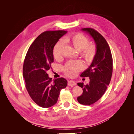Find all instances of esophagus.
Here are the masks:
<instances>
[{
  "label": "esophagus",
  "instance_id": "esophagus-1",
  "mask_svg": "<svg viewBox=\"0 0 134 134\" xmlns=\"http://www.w3.org/2000/svg\"><path fill=\"white\" fill-rule=\"evenodd\" d=\"M76 83L73 80H69L68 82V85L69 86H76Z\"/></svg>",
  "mask_w": 134,
  "mask_h": 134
}]
</instances>
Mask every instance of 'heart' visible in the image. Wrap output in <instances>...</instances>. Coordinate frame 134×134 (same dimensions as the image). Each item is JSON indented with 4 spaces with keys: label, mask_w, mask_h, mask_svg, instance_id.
Wrapping results in <instances>:
<instances>
[{
    "label": "heart",
    "mask_w": 134,
    "mask_h": 134,
    "mask_svg": "<svg viewBox=\"0 0 134 134\" xmlns=\"http://www.w3.org/2000/svg\"><path fill=\"white\" fill-rule=\"evenodd\" d=\"M64 42L69 43L76 50L80 52V55L88 62H92L96 55L97 48L94 44H88L87 37L81 34H76L67 36L60 40L54 46L52 54L55 59H60L62 57V49ZM84 64L80 61H69L63 66L65 74L70 77L75 76L78 72L84 69Z\"/></svg>",
    "instance_id": "1"
}]
</instances>
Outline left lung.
<instances>
[{"label": "left lung", "mask_w": 134, "mask_h": 134, "mask_svg": "<svg viewBox=\"0 0 134 134\" xmlns=\"http://www.w3.org/2000/svg\"><path fill=\"white\" fill-rule=\"evenodd\" d=\"M82 30L90 34L94 40L97 52L90 67L80 74L82 77H89L90 81L87 85L78 83L83 88V93L77 100L82 104L91 105L102 97L110 83L113 60L107 42L99 32L91 28H82Z\"/></svg>", "instance_id": "8db88e82"}]
</instances>
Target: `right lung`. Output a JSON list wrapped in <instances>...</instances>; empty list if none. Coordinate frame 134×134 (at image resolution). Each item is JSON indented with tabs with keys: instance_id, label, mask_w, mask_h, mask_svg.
<instances>
[{
	"instance_id": "add662e5",
	"label": "right lung",
	"mask_w": 134,
	"mask_h": 134,
	"mask_svg": "<svg viewBox=\"0 0 134 134\" xmlns=\"http://www.w3.org/2000/svg\"><path fill=\"white\" fill-rule=\"evenodd\" d=\"M66 32L53 31L40 34L29 47L24 61L23 75L27 92L32 100L43 108L55 104L61 90L68 84L63 78L52 81L46 72L54 62V46Z\"/></svg>"
}]
</instances>
